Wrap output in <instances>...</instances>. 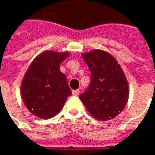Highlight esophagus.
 Here are the masks:
<instances>
[{
    "instance_id": "esophagus-1",
    "label": "esophagus",
    "mask_w": 155,
    "mask_h": 155,
    "mask_svg": "<svg viewBox=\"0 0 155 155\" xmlns=\"http://www.w3.org/2000/svg\"><path fill=\"white\" fill-rule=\"evenodd\" d=\"M79 93H80V91H79L78 89L73 90V91H72V94H73L74 95H78V94H79Z\"/></svg>"
}]
</instances>
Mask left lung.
<instances>
[{
    "label": "left lung",
    "instance_id": "obj_1",
    "mask_svg": "<svg viewBox=\"0 0 155 155\" xmlns=\"http://www.w3.org/2000/svg\"><path fill=\"white\" fill-rule=\"evenodd\" d=\"M82 57L91 71V82L79 98L96 120L115 118L129 98L128 83L121 67L113 56L101 50L83 53Z\"/></svg>",
    "mask_w": 155,
    "mask_h": 155
}]
</instances>
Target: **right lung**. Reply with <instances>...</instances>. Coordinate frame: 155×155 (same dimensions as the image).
I'll return each instance as SVG.
<instances>
[{
    "label": "right lung",
    "instance_id": "right-lung-1",
    "mask_svg": "<svg viewBox=\"0 0 155 155\" xmlns=\"http://www.w3.org/2000/svg\"><path fill=\"white\" fill-rule=\"evenodd\" d=\"M68 56V53L46 50L28 67L21 82V97L28 111L37 117L48 120L56 116L72 94L60 70Z\"/></svg>",
    "mask_w": 155,
    "mask_h": 155
}]
</instances>
